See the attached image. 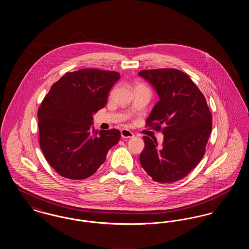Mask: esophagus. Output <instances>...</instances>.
Segmentation results:
<instances>
[{
  "mask_svg": "<svg viewBox=\"0 0 249 249\" xmlns=\"http://www.w3.org/2000/svg\"><path fill=\"white\" fill-rule=\"evenodd\" d=\"M134 136V134L129 130H121V137L124 139H129V138H132Z\"/></svg>",
  "mask_w": 249,
  "mask_h": 249,
  "instance_id": "esophagus-1",
  "label": "esophagus"
}]
</instances>
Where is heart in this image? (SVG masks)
<instances>
[{"label": "heart", "instance_id": "heart-1", "mask_svg": "<svg viewBox=\"0 0 249 249\" xmlns=\"http://www.w3.org/2000/svg\"><path fill=\"white\" fill-rule=\"evenodd\" d=\"M140 88H145L143 85H142V84H136L135 85V89H140Z\"/></svg>", "mask_w": 249, "mask_h": 249}]
</instances>
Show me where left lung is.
I'll return each mask as SVG.
<instances>
[{
	"mask_svg": "<svg viewBox=\"0 0 249 249\" xmlns=\"http://www.w3.org/2000/svg\"><path fill=\"white\" fill-rule=\"evenodd\" d=\"M139 75L151 84L160 97L145 127L162 131L159 144L143 136L140 162L159 183L186 178L200 162L212 130V114L206 100L190 75L178 69L142 70Z\"/></svg>",
	"mask_w": 249,
	"mask_h": 249,
	"instance_id": "obj_1",
	"label": "left lung"
}]
</instances>
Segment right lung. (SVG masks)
<instances>
[{"label":"right lung","mask_w":249,"mask_h":249,"mask_svg":"<svg viewBox=\"0 0 249 249\" xmlns=\"http://www.w3.org/2000/svg\"><path fill=\"white\" fill-rule=\"evenodd\" d=\"M118 71L81 69L53 84L38 109L40 147L59 176L81 180L102 165L120 139L117 129L91 130L92 115L106 107Z\"/></svg>","instance_id":"right-lung-1"}]
</instances>
